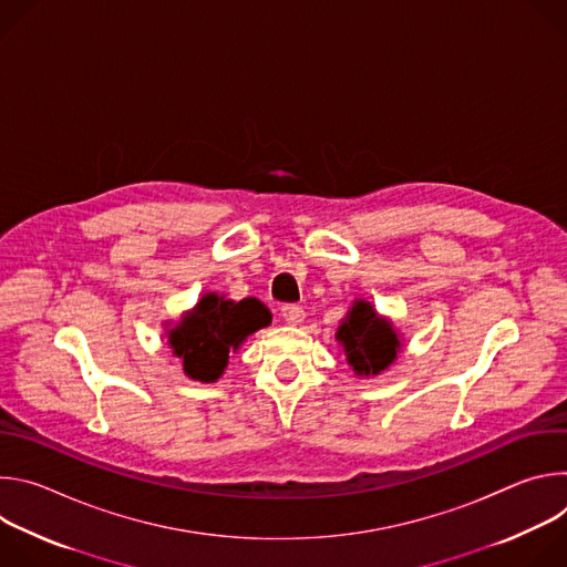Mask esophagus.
I'll return each instance as SVG.
<instances>
[{
	"instance_id": "obj_1",
	"label": "esophagus",
	"mask_w": 567,
	"mask_h": 567,
	"mask_svg": "<svg viewBox=\"0 0 567 567\" xmlns=\"http://www.w3.org/2000/svg\"><path fill=\"white\" fill-rule=\"evenodd\" d=\"M280 316H282V320L287 322V326H300V322L305 320V311L298 305H285L280 309Z\"/></svg>"
}]
</instances>
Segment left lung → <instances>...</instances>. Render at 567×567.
Segmentation results:
<instances>
[{"mask_svg": "<svg viewBox=\"0 0 567 567\" xmlns=\"http://www.w3.org/2000/svg\"><path fill=\"white\" fill-rule=\"evenodd\" d=\"M357 377H377L401 352V334L388 316H381L365 298H354L334 337Z\"/></svg>", "mask_w": 567, "mask_h": 567, "instance_id": "8db88e82", "label": "left lung"}]
</instances>
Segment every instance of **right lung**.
<instances>
[{
	"mask_svg": "<svg viewBox=\"0 0 567 567\" xmlns=\"http://www.w3.org/2000/svg\"><path fill=\"white\" fill-rule=\"evenodd\" d=\"M168 326V322H166ZM271 326V311L258 298L230 300L224 293H204L175 328L166 330L173 357L182 361L188 379L213 383L251 334Z\"/></svg>",
	"mask_w": 567,
	"mask_h": 567,
	"instance_id": "right-lung-1",
	"label": "right lung"
}]
</instances>
